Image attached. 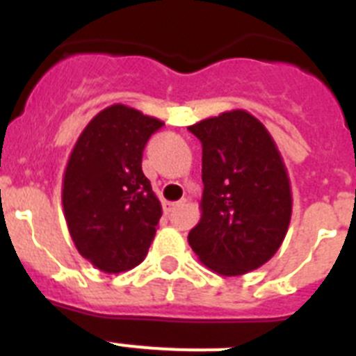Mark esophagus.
Wrapping results in <instances>:
<instances>
[{
    "label": "esophagus",
    "instance_id": "34e87169",
    "mask_svg": "<svg viewBox=\"0 0 356 356\" xmlns=\"http://www.w3.org/2000/svg\"><path fill=\"white\" fill-rule=\"evenodd\" d=\"M185 203H187V200L176 201V203H165V205H163V209H165V212H172V210L178 209V207H184Z\"/></svg>",
    "mask_w": 356,
    "mask_h": 356
}]
</instances>
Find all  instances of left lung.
Segmentation results:
<instances>
[{
	"mask_svg": "<svg viewBox=\"0 0 356 356\" xmlns=\"http://www.w3.org/2000/svg\"><path fill=\"white\" fill-rule=\"evenodd\" d=\"M188 130L203 146L200 222L188 244L221 276L259 269L282 246L292 216L291 180L269 130L242 108Z\"/></svg>",
	"mask_w": 356,
	"mask_h": 356,
	"instance_id": "1",
	"label": "left lung"
}]
</instances>
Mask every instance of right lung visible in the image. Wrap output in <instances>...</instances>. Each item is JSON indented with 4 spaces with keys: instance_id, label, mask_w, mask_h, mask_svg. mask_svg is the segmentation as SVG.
Masks as SVG:
<instances>
[{
    "instance_id": "add662e5",
    "label": "right lung",
    "mask_w": 356,
    "mask_h": 356,
    "mask_svg": "<svg viewBox=\"0 0 356 356\" xmlns=\"http://www.w3.org/2000/svg\"><path fill=\"white\" fill-rule=\"evenodd\" d=\"M163 122L115 103L94 115L72 146L62 207L78 253L118 275L146 259L162 205L143 172V151Z\"/></svg>"
}]
</instances>
